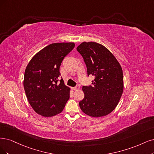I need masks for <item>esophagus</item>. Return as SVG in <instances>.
<instances>
[{
	"label": "esophagus",
	"mask_w": 154,
	"mask_h": 154,
	"mask_svg": "<svg viewBox=\"0 0 154 154\" xmlns=\"http://www.w3.org/2000/svg\"><path fill=\"white\" fill-rule=\"evenodd\" d=\"M79 89H80V87H79V86H75V87H74V88H72V89H73V90H74V91H76V90H79Z\"/></svg>",
	"instance_id": "esophagus-1"
}]
</instances>
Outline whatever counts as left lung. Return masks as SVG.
Returning a JSON list of instances; mask_svg holds the SVG:
<instances>
[{"mask_svg":"<svg viewBox=\"0 0 154 154\" xmlns=\"http://www.w3.org/2000/svg\"><path fill=\"white\" fill-rule=\"evenodd\" d=\"M87 66L88 75L95 77L92 86H83L79 102L86 115L100 117L109 114L118 105L124 89L123 73L116 57L104 45L84 42L77 48Z\"/></svg>","mask_w":154,"mask_h":154,"instance_id":"obj_1","label":"left lung"}]
</instances>
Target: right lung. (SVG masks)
<instances>
[{"label": "right lung", "instance_id": "add662e5", "mask_svg": "<svg viewBox=\"0 0 154 154\" xmlns=\"http://www.w3.org/2000/svg\"><path fill=\"white\" fill-rule=\"evenodd\" d=\"M75 47L73 42L49 44L34 56L26 67L23 86L30 105L37 113L53 117L61 113L70 98V88L60 75L63 60Z\"/></svg>", "mask_w": 154, "mask_h": 154}]
</instances>
